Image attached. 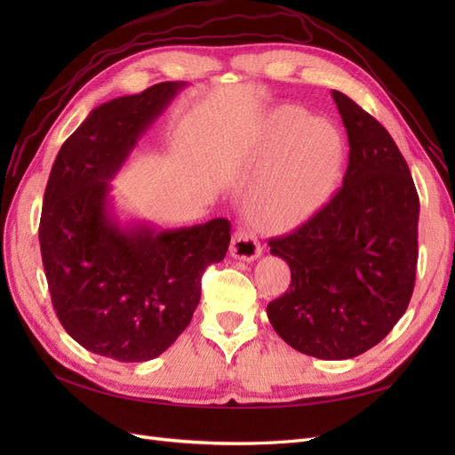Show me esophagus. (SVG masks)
I'll use <instances>...</instances> for the list:
<instances>
[{
	"instance_id": "obj_1",
	"label": "esophagus",
	"mask_w": 455,
	"mask_h": 455,
	"mask_svg": "<svg viewBox=\"0 0 455 455\" xmlns=\"http://www.w3.org/2000/svg\"><path fill=\"white\" fill-rule=\"evenodd\" d=\"M229 254L235 259L252 261L261 254V244L254 233L237 228L235 233H233V239L229 244Z\"/></svg>"
}]
</instances>
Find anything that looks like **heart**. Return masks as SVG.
Returning <instances> with one entry per match:
<instances>
[{
    "label": "heart",
    "instance_id": "b5f03b06",
    "mask_svg": "<svg viewBox=\"0 0 455 455\" xmlns=\"http://www.w3.org/2000/svg\"><path fill=\"white\" fill-rule=\"evenodd\" d=\"M343 164V140L332 123L283 106L254 127L243 157L246 178L261 176L249 212L261 228L306 222L332 194Z\"/></svg>",
    "mask_w": 455,
    "mask_h": 455
}]
</instances>
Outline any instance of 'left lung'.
Instances as JSON below:
<instances>
[{
    "mask_svg": "<svg viewBox=\"0 0 455 455\" xmlns=\"http://www.w3.org/2000/svg\"><path fill=\"white\" fill-rule=\"evenodd\" d=\"M332 99L347 131V171L319 212L269 239L292 281L267 316L296 351L346 361L378 346L410 304L419 197L387 129L343 92Z\"/></svg>",
    "mask_w": 455,
    "mask_h": 455,
    "instance_id": "left-lung-1",
    "label": "left lung"
}]
</instances>
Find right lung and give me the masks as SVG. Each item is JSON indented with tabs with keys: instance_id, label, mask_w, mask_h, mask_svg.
Masks as SVG:
<instances>
[{
	"instance_id": "add662e5",
	"label": "right lung",
	"mask_w": 455,
	"mask_h": 455,
	"mask_svg": "<svg viewBox=\"0 0 455 455\" xmlns=\"http://www.w3.org/2000/svg\"><path fill=\"white\" fill-rule=\"evenodd\" d=\"M186 84L164 81L94 108L52 163L39 246L52 307L79 346L121 363L167 351L201 299V277L226 258V218L180 229L123 226L109 180Z\"/></svg>"
}]
</instances>
